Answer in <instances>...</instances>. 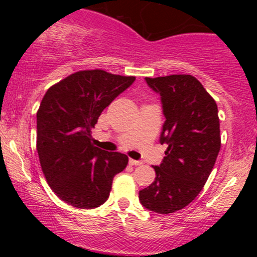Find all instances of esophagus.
<instances>
[{
    "label": "esophagus",
    "mask_w": 257,
    "mask_h": 257,
    "mask_svg": "<svg viewBox=\"0 0 257 257\" xmlns=\"http://www.w3.org/2000/svg\"><path fill=\"white\" fill-rule=\"evenodd\" d=\"M129 164H131V166H140V164H143V162L135 161V159H129Z\"/></svg>",
    "instance_id": "esophagus-1"
}]
</instances>
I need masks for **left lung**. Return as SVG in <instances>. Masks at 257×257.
Listing matches in <instances>:
<instances>
[{
	"mask_svg": "<svg viewBox=\"0 0 257 257\" xmlns=\"http://www.w3.org/2000/svg\"><path fill=\"white\" fill-rule=\"evenodd\" d=\"M145 79L161 95L166 122L159 143L168 147L163 162L153 167L155 181L139 192V199L155 213H175L198 196L216 162L221 147L217 105L191 75Z\"/></svg>",
	"mask_w": 257,
	"mask_h": 257,
	"instance_id": "obj_1",
	"label": "left lung"
}]
</instances>
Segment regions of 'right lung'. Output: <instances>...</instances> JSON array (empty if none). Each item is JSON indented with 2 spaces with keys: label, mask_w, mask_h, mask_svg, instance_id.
I'll use <instances>...</instances> for the list:
<instances>
[{
  "label": "right lung",
  "mask_w": 257,
  "mask_h": 257,
  "mask_svg": "<svg viewBox=\"0 0 257 257\" xmlns=\"http://www.w3.org/2000/svg\"><path fill=\"white\" fill-rule=\"evenodd\" d=\"M134 76L84 70L52 85L37 111V152L48 185L67 204L93 209L110 196L128 157L91 144V128Z\"/></svg>",
  "instance_id": "1"
}]
</instances>
